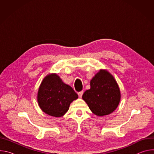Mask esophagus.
Listing matches in <instances>:
<instances>
[{
  "instance_id": "obj_1",
  "label": "esophagus",
  "mask_w": 154,
  "mask_h": 154,
  "mask_svg": "<svg viewBox=\"0 0 154 154\" xmlns=\"http://www.w3.org/2000/svg\"><path fill=\"white\" fill-rule=\"evenodd\" d=\"M83 94V91L79 92V93H78V96H79V97H82Z\"/></svg>"
}]
</instances>
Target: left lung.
Masks as SVG:
<instances>
[{"label":"left lung","mask_w":154,"mask_h":154,"mask_svg":"<svg viewBox=\"0 0 154 154\" xmlns=\"http://www.w3.org/2000/svg\"><path fill=\"white\" fill-rule=\"evenodd\" d=\"M90 86L82 99L91 111L99 116L113 112L121 100L119 88L113 76L107 71L100 69L91 80Z\"/></svg>","instance_id":"left-lung-1"}]
</instances>
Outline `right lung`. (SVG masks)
Instances as JSON below:
<instances>
[{
  "mask_svg": "<svg viewBox=\"0 0 154 154\" xmlns=\"http://www.w3.org/2000/svg\"><path fill=\"white\" fill-rule=\"evenodd\" d=\"M78 95L72 88L64 83L56 74L48 75L38 89L37 100L42 111L54 117H61L66 113Z\"/></svg>",
  "mask_w": 154,
  "mask_h": 154,
  "instance_id": "1",
  "label": "right lung"
}]
</instances>
